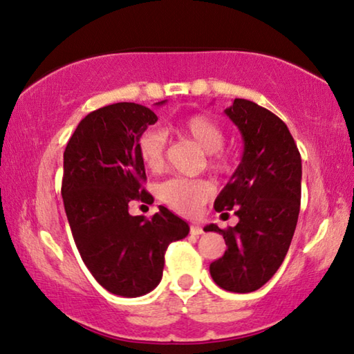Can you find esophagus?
Here are the masks:
<instances>
[{
  "mask_svg": "<svg viewBox=\"0 0 354 354\" xmlns=\"http://www.w3.org/2000/svg\"><path fill=\"white\" fill-rule=\"evenodd\" d=\"M190 234H194V236L203 234V227L200 225H196V223H192L190 225Z\"/></svg>",
  "mask_w": 354,
  "mask_h": 354,
  "instance_id": "1",
  "label": "esophagus"
}]
</instances>
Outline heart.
Here are the masks:
<instances>
[{"label": "heart", "instance_id": "b5f03b06", "mask_svg": "<svg viewBox=\"0 0 354 354\" xmlns=\"http://www.w3.org/2000/svg\"><path fill=\"white\" fill-rule=\"evenodd\" d=\"M171 129L183 137L196 143L203 151L207 153V165L215 173H225L230 167L226 156L220 151L225 145V133L220 124L206 115H189L171 124ZM167 137L162 131L149 128L140 134L137 140V149L143 165L151 171H159L165 162ZM159 198L167 206L179 214L192 215L211 198L212 185L205 179L171 178L159 185Z\"/></svg>", "mask_w": 354, "mask_h": 354}]
</instances>
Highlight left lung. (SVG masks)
<instances>
[{"label":"left lung","instance_id":"1","mask_svg":"<svg viewBox=\"0 0 354 354\" xmlns=\"http://www.w3.org/2000/svg\"><path fill=\"white\" fill-rule=\"evenodd\" d=\"M225 113L241 131L243 154L214 207L234 211L239 223L205 227L227 247L209 272L221 289L248 293L277 273L289 251L301 201V156L286 123L266 107L236 98Z\"/></svg>","mask_w":354,"mask_h":354}]
</instances>
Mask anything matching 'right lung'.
Returning <instances> with one entry per match:
<instances>
[{"mask_svg":"<svg viewBox=\"0 0 354 354\" xmlns=\"http://www.w3.org/2000/svg\"><path fill=\"white\" fill-rule=\"evenodd\" d=\"M156 122L142 104L100 107L81 120L64 151L62 198L77 251L98 284L120 297L151 292L169 245L189 234L164 206L149 220L129 214L131 201L153 200L137 140Z\"/></svg>","mask_w":354,"mask_h":354,"instance_id":"right-lung-1","label":"right lung"}]
</instances>
